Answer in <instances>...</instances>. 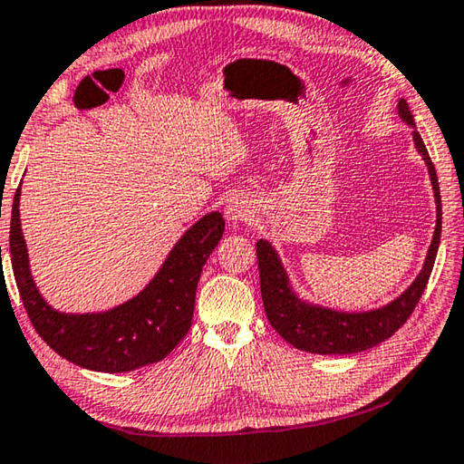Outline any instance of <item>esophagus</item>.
Here are the masks:
<instances>
[{
  "instance_id": "esophagus-1",
  "label": "esophagus",
  "mask_w": 464,
  "mask_h": 464,
  "mask_svg": "<svg viewBox=\"0 0 464 464\" xmlns=\"http://www.w3.org/2000/svg\"><path fill=\"white\" fill-rule=\"evenodd\" d=\"M226 219L230 226H238L242 222H248L250 218L255 216V209L250 206V201L245 198H232L226 203Z\"/></svg>"
}]
</instances>
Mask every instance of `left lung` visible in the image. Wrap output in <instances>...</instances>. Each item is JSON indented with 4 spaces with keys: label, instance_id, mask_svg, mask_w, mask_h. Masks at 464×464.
Listing matches in <instances>:
<instances>
[{
    "label": "left lung",
    "instance_id": "obj_1",
    "mask_svg": "<svg viewBox=\"0 0 464 464\" xmlns=\"http://www.w3.org/2000/svg\"><path fill=\"white\" fill-rule=\"evenodd\" d=\"M397 111L405 124L416 128V121L405 100L397 103ZM413 144L424 159L430 181H432L436 199V227L434 238L430 242L424 266L411 285L392 304L371 312H338L330 307L314 305L304 302L291 287L285 266H283L277 250L269 240L261 238L256 242L258 273H261V295L265 304L266 318L271 326L279 332V336L294 344L299 351L314 354H354L362 353L392 338L400 330L418 305L421 294L428 285L430 273L434 269L438 245H440L442 230V203L440 187H438L436 169L430 160L426 144L421 140L418 130H413Z\"/></svg>",
    "mask_w": 464,
    "mask_h": 464
}]
</instances>
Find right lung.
I'll list each match as a JSON object with an SVG mask.
<instances>
[{"instance_id":"1","label":"right lung","mask_w":464,"mask_h":464,"mask_svg":"<svg viewBox=\"0 0 464 464\" xmlns=\"http://www.w3.org/2000/svg\"><path fill=\"white\" fill-rule=\"evenodd\" d=\"M20 189L14 195L10 256L32 326L56 354L102 372H126L159 362L191 328L195 291L211 250L224 234V218L209 211L187 230L140 294L97 314H64L40 295L30 273L20 226Z\"/></svg>"}]
</instances>
